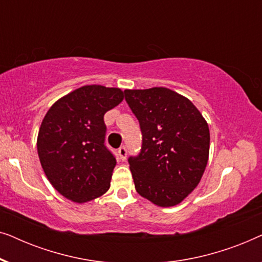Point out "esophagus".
Listing matches in <instances>:
<instances>
[{"label": "esophagus", "instance_id": "34e87169", "mask_svg": "<svg viewBox=\"0 0 262 262\" xmlns=\"http://www.w3.org/2000/svg\"><path fill=\"white\" fill-rule=\"evenodd\" d=\"M118 154H119V156H120V159L121 160H125L126 159V155H127V149H126V146H124V145H121L119 149H118Z\"/></svg>", "mask_w": 262, "mask_h": 262}]
</instances>
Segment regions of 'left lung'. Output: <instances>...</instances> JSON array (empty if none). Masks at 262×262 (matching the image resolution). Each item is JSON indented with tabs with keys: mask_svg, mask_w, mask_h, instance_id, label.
Wrapping results in <instances>:
<instances>
[{
	"mask_svg": "<svg viewBox=\"0 0 262 262\" xmlns=\"http://www.w3.org/2000/svg\"><path fill=\"white\" fill-rule=\"evenodd\" d=\"M124 94L142 132L141 151L127 160L136 191L159 206L177 205L206 168L207 123L188 99L168 88L126 89Z\"/></svg>",
	"mask_w": 262,
	"mask_h": 262,
	"instance_id": "1",
	"label": "left lung"
}]
</instances>
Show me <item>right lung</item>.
I'll use <instances>...</instances> for the list:
<instances>
[{
	"instance_id": "add662e5",
	"label": "right lung",
	"mask_w": 262,
	"mask_h": 262,
	"mask_svg": "<svg viewBox=\"0 0 262 262\" xmlns=\"http://www.w3.org/2000/svg\"><path fill=\"white\" fill-rule=\"evenodd\" d=\"M124 92L103 85H84L63 96L42 119L37 148L51 185L76 203L108 191L117 164L106 146L103 116L119 105Z\"/></svg>"
}]
</instances>
